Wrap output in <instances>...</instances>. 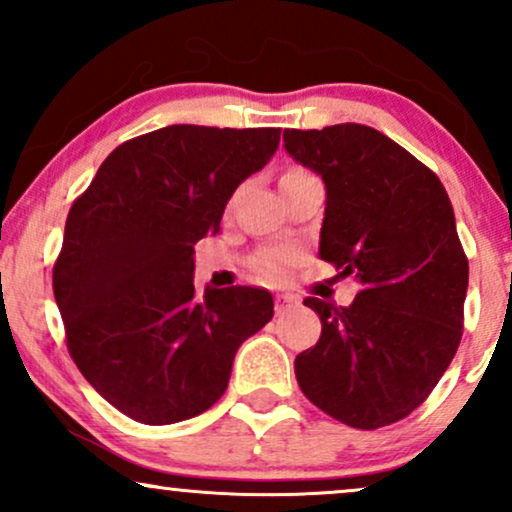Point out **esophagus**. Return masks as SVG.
I'll use <instances>...</instances> for the list:
<instances>
[{
	"label": "esophagus",
	"mask_w": 512,
	"mask_h": 512,
	"mask_svg": "<svg viewBox=\"0 0 512 512\" xmlns=\"http://www.w3.org/2000/svg\"><path fill=\"white\" fill-rule=\"evenodd\" d=\"M296 305H298L296 296H291V293H279L274 301V310H276V315H284V313H289L291 308H296Z\"/></svg>",
	"instance_id": "obj_1"
}]
</instances>
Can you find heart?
Instances as JSON below:
<instances>
[{
    "mask_svg": "<svg viewBox=\"0 0 512 512\" xmlns=\"http://www.w3.org/2000/svg\"><path fill=\"white\" fill-rule=\"evenodd\" d=\"M293 262H296V252L293 250H272L257 260V269L267 279H284Z\"/></svg>",
    "mask_w": 512,
    "mask_h": 512,
    "instance_id": "obj_1",
    "label": "heart"
}]
</instances>
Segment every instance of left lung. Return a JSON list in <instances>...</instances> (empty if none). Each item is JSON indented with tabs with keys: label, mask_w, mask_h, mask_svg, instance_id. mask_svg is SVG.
I'll return each mask as SVG.
<instances>
[{
	"label": "left lung",
	"mask_w": 512,
	"mask_h": 512,
	"mask_svg": "<svg viewBox=\"0 0 512 512\" xmlns=\"http://www.w3.org/2000/svg\"><path fill=\"white\" fill-rule=\"evenodd\" d=\"M325 182L320 260L354 276L351 305L305 298L322 334L296 356L303 395L346 426H390L438 385L462 339L469 264L443 182L378 129H286Z\"/></svg>",
	"instance_id": "obj_1"
}]
</instances>
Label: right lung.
I'll return each mask as SVG.
<instances>
[{"label": "right lung", "instance_id": "obj_1", "mask_svg": "<svg viewBox=\"0 0 512 512\" xmlns=\"http://www.w3.org/2000/svg\"><path fill=\"white\" fill-rule=\"evenodd\" d=\"M281 129L170 125L120 144L72 204L52 289L67 349L129 419L178 424L228 387L245 339L274 315L252 286L195 291V243L216 236L236 187Z\"/></svg>", "mask_w": 512, "mask_h": 512}]
</instances>
